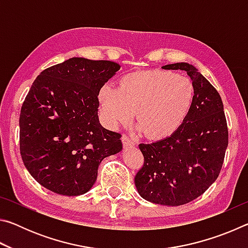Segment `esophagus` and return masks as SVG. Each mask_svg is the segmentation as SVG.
<instances>
[{
  "mask_svg": "<svg viewBox=\"0 0 248 248\" xmlns=\"http://www.w3.org/2000/svg\"><path fill=\"white\" fill-rule=\"evenodd\" d=\"M123 142H124V148H132V146L136 145V141H134L132 138L125 136V134L123 136Z\"/></svg>",
  "mask_w": 248,
  "mask_h": 248,
  "instance_id": "esophagus-1",
  "label": "esophagus"
}]
</instances>
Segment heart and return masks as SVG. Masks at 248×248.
<instances>
[{
    "instance_id": "b5f03b06",
    "label": "heart",
    "mask_w": 248,
    "mask_h": 248,
    "mask_svg": "<svg viewBox=\"0 0 248 248\" xmlns=\"http://www.w3.org/2000/svg\"><path fill=\"white\" fill-rule=\"evenodd\" d=\"M194 95V85L188 78L151 70L127 75L121 79L119 89L104 86L99 102L110 128L129 124L137 110L139 131L151 139H162L182 124Z\"/></svg>"
}]
</instances>
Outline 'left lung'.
I'll return each mask as SVG.
<instances>
[{
  "label": "left lung",
  "instance_id": "obj_1",
  "mask_svg": "<svg viewBox=\"0 0 248 248\" xmlns=\"http://www.w3.org/2000/svg\"><path fill=\"white\" fill-rule=\"evenodd\" d=\"M162 69L185 71L194 85V100L183 124L170 137L139 144L144 164L134 184L143 199L176 207L198 198L216 182L229 133L221 96L198 69L186 62Z\"/></svg>",
  "mask_w": 248,
  "mask_h": 248
}]
</instances>
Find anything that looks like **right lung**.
Returning a JSON list of instances; mask_svg holds the SVG:
<instances>
[{
    "mask_svg": "<svg viewBox=\"0 0 248 248\" xmlns=\"http://www.w3.org/2000/svg\"><path fill=\"white\" fill-rule=\"evenodd\" d=\"M120 69L116 62L71 58L44 70L19 116L24 165L41 186L79 196L97 178L100 162L123 150L121 134L98 119V94Z\"/></svg>",
    "mask_w": 248,
    "mask_h": 248,
    "instance_id": "add662e5",
    "label": "right lung"
}]
</instances>
